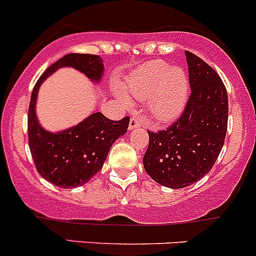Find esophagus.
<instances>
[{
    "label": "esophagus",
    "mask_w": 256,
    "mask_h": 256,
    "mask_svg": "<svg viewBox=\"0 0 256 256\" xmlns=\"http://www.w3.org/2000/svg\"><path fill=\"white\" fill-rule=\"evenodd\" d=\"M140 126H142V120H141L140 118H136V116H134V118H130V124H128V130H134V128H140Z\"/></svg>",
    "instance_id": "34e87169"
}]
</instances>
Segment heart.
Returning a JSON list of instances; mask_svg holds the SVG:
<instances>
[{"label": "heart", "mask_w": 256, "mask_h": 256, "mask_svg": "<svg viewBox=\"0 0 256 256\" xmlns=\"http://www.w3.org/2000/svg\"><path fill=\"white\" fill-rule=\"evenodd\" d=\"M128 98L148 99V112L158 122H174L184 110L190 95L188 76L180 66H170L164 60H151L134 69L125 79ZM126 105L130 99L118 92Z\"/></svg>", "instance_id": "obj_1"}]
</instances>
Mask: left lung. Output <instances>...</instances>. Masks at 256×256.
I'll use <instances>...</instances> for the list:
<instances>
[{
  "label": "left lung",
  "instance_id": "obj_1",
  "mask_svg": "<svg viewBox=\"0 0 256 256\" xmlns=\"http://www.w3.org/2000/svg\"><path fill=\"white\" fill-rule=\"evenodd\" d=\"M190 96L180 120L167 130L150 132L144 167L168 188H184L208 174L224 144L228 94L223 82L200 56L186 52Z\"/></svg>",
  "mask_w": 256,
  "mask_h": 256
}]
</instances>
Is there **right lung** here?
Here are the masks:
<instances>
[{
	"label": "right lung",
	"mask_w": 256,
	"mask_h": 256,
	"mask_svg": "<svg viewBox=\"0 0 256 256\" xmlns=\"http://www.w3.org/2000/svg\"><path fill=\"white\" fill-rule=\"evenodd\" d=\"M60 68H74L94 84H100L104 63L99 56L70 53L42 74L33 88L28 109V142L36 168L44 180L62 188H76L102 170L112 144L125 135L130 118L112 121L94 112L66 130H46L36 112L38 92L44 80Z\"/></svg>",
	"instance_id": "add662e5"
}]
</instances>
